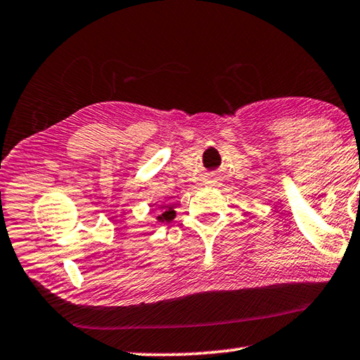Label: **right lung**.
<instances>
[{
    "label": "right lung",
    "instance_id": "add662e5",
    "mask_svg": "<svg viewBox=\"0 0 360 360\" xmlns=\"http://www.w3.org/2000/svg\"><path fill=\"white\" fill-rule=\"evenodd\" d=\"M174 219H175V210H174L172 207H169V205L161 212V214H159V215L156 217V220H158L159 223H164V221L169 223V221H172Z\"/></svg>",
    "mask_w": 360,
    "mask_h": 360
}]
</instances>
